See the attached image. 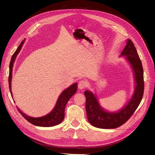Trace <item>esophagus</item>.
<instances>
[{
  "mask_svg": "<svg viewBox=\"0 0 155 155\" xmlns=\"http://www.w3.org/2000/svg\"><path fill=\"white\" fill-rule=\"evenodd\" d=\"M88 86V83L85 80H81L78 83V88L82 90V89L86 88Z\"/></svg>",
  "mask_w": 155,
  "mask_h": 155,
  "instance_id": "34e87169",
  "label": "esophagus"
}]
</instances>
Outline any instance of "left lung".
I'll list each match as a JSON object with an SVG mask.
<instances>
[{"mask_svg": "<svg viewBox=\"0 0 155 155\" xmlns=\"http://www.w3.org/2000/svg\"><path fill=\"white\" fill-rule=\"evenodd\" d=\"M126 55L132 67L137 85L134 94L128 104L117 112H108L102 109L96 97L90 91L84 92L86 97V112L90 124L97 128L114 129L124 124L137 110L143 95L144 81L143 70L138 52L133 43L128 39L125 48L121 54Z\"/></svg>", "mask_w": 155, "mask_h": 155, "instance_id": "8db88e82", "label": "left lung"}]
</instances>
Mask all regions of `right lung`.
Listing matches in <instances>:
<instances>
[{"label":"right lung","mask_w":155,"mask_h":155,"mask_svg":"<svg viewBox=\"0 0 155 155\" xmlns=\"http://www.w3.org/2000/svg\"><path fill=\"white\" fill-rule=\"evenodd\" d=\"M23 41L21 42L20 45L18 46V47L16 50L12 55L11 61L10 63V72H9V77H8V82H9V88H10V91L12 97V94L11 92V80H12V68L13 64L16 56L19 52L23 43H24ZM78 88V84L74 83L70 87H69L66 90H64L61 94L59 97V99L57 101L55 107H54V110L51 111L50 113L46 115L43 117H39V118H32V117H30L26 115L25 114L22 113V111H21L18 109V110L19 111L20 113L22 114V116L28 121V122L31 123L33 125H35L39 127H51L54 126L56 125H58L60 123L62 122L64 118V109L65 106H66L68 101L71 97L77 91Z\"/></svg>","instance_id":"1"}]
</instances>
